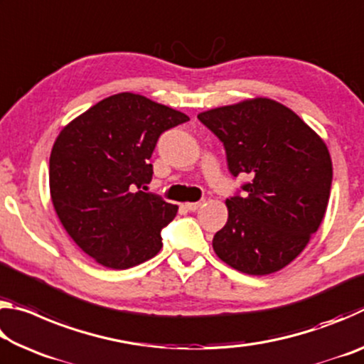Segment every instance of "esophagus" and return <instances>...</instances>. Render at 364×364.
I'll use <instances>...</instances> for the list:
<instances>
[{
    "instance_id": "1",
    "label": "esophagus",
    "mask_w": 364,
    "mask_h": 364,
    "mask_svg": "<svg viewBox=\"0 0 364 364\" xmlns=\"http://www.w3.org/2000/svg\"><path fill=\"white\" fill-rule=\"evenodd\" d=\"M204 202L205 200H199V202H188V204H184V207L188 208L189 212H196V210H199V208L204 205Z\"/></svg>"
}]
</instances>
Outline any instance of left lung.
<instances>
[{"mask_svg":"<svg viewBox=\"0 0 364 364\" xmlns=\"http://www.w3.org/2000/svg\"><path fill=\"white\" fill-rule=\"evenodd\" d=\"M197 119L223 143L230 173L250 178L226 199L228 221L213 236L215 254L247 274L279 271L324 218L332 184L328 147L297 114L267 97Z\"/></svg>","mask_w":364,"mask_h":364,"instance_id":"1","label":"left lung"}]
</instances>
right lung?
<instances>
[{
    "label": "right lung",
    "instance_id": "right-lung-1",
    "mask_svg": "<svg viewBox=\"0 0 364 364\" xmlns=\"http://www.w3.org/2000/svg\"><path fill=\"white\" fill-rule=\"evenodd\" d=\"M189 117L144 96H109L67 125L49 157V189L60 223L102 267L127 269L162 249L178 207L144 193L164 132Z\"/></svg>",
    "mask_w": 364,
    "mask_h": 364
}]
</instances>
